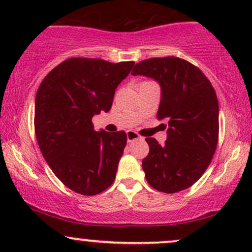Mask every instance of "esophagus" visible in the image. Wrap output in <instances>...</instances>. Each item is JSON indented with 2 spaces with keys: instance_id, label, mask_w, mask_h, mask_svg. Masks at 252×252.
Listing matches in <instances>:
<instances>
[{
  "instance_id": "esophagus-1",
  "label": "esophagus",
  "mask_w": 252,
  "mask_h": 252,
  "mask_svg": "<svg viewBox=\"0 0 252 252\" xmlns=\"http://www.w3.org/2000/svg\"><path fill=\"white\" fill-rule=\"evenodd\" d=\"M126 140H128V142H132V141L136 140H142V137L137 132L129 130V131H126Z\"/></svg>"
}]
</instances>
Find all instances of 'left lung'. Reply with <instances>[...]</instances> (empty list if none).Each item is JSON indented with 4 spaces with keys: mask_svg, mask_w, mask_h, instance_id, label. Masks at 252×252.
I'll return each mask as SVG.
<instances>
[{
    "mask_svg": "<svg viewBox=\"0 0 252 252\" xmlns=\"http://www.w3.org/2000/svg\"><path fill=\"white\" fill-rule=\"evenodd\" d=\"M132 76H146L161 86L158 120L167 124L163 146L147 137L149 154L142 168L153 189L176 193L195 184L215 155L219 105L215 89L196 66L176 57L152 58L136 63Z\"/></svg>",
    "mask_w": 252,
    "mask_h": 252,
    "instance_id": "obj_1",
    "label": "left lung"
}]
</instances>
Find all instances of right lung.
<instances>
[{"label": "right lung", "instance_id": "obj_1", "mask_svg": "<svg viewBox=\"0 0 252 252\" xmlns=\"http://www.w3.org/2000/svg\"><path fill=\"white\" fill-rule=\"evenodd\" d=\"M134 62L70 58L40 84L34 126L42 156L66 187L96 195L116 178L126 144L124 131H94L92 117L111 109L117 86Z\"/></svg>", "mask_w": 252, "mask_h": 252}]
</instances>
